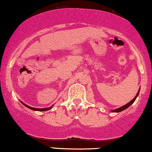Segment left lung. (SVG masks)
<instances>
[{
    "mask_svg": "<svg viewBox=\"0 0 152 152\" xmlns=\"http://www.w3.org/2000/svg\"><path fill=\"white\" fill-rule=\"evenodd\" d=\"M138 94H139V91L138 92V93L136 94V96H135L134 98L131 101V102H129L128 103H127L126 105H124V106L119 107V108H117V109H116V110H112V112H113V113H118V112H121V111H123V110H125L126 108H127V107H128L129 106V105H131L132 104V103H134V101L136 100V97H137V96H138Z\"/></svg>",
    "mask_w": 152,
    "mask_h": 152,
    "instance_id": "8db88e82",
    "label": "left lung"
}]
</instances>
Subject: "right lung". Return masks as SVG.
Wrapping results in <instances>:
<instances>
[{
  "instance_id": "obj_1",
  "label": "right lung",
  "mask_w": 152,
  "mask_h": 152,
  "mask_svg": "<svg viewBox=\"0 0 152 152\" xmlns=\"http://www.w3.org/2000/svg\"><path fill=\"white\" fill-rule=\"evenodd\" d=\"M22 103H23V104L24 105H25L26 107H27L28 108L31 109V110H36V111H47V110H50V108H51V107H49V108H34V107H32L28 106V105L25 104V103H23V102H22Z\"/></svg>"
}]
</instances>
